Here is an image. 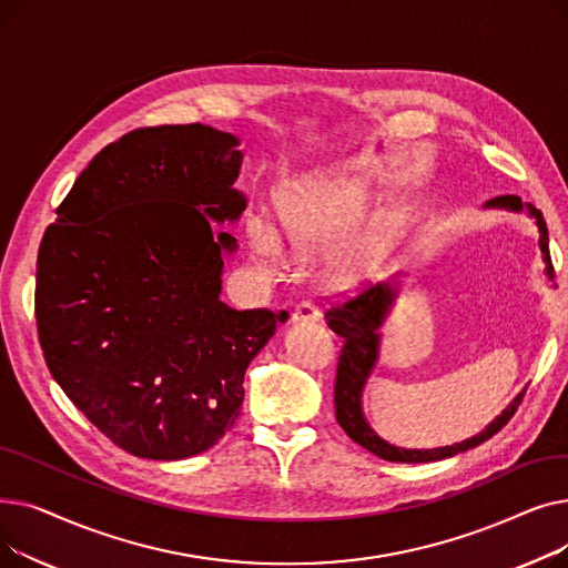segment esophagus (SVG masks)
Returning <instances> with one entry per match:
<instances>
[{
  "mask_svg": "<svg viewBox=\"0 0 568 568\" xmlns=\"http://www.w3.org/2000/svg\"><path fill=\"white\" fill-rule=\"evenodd\" d=\"M292 320L294 322H317L320 320V308L311 300L300 302V304L294 306V311H292Z\"/></svg>",
  "mask_w": 568,
  "mask_h": 568,
  "instance_id": "esophagus-1",
  "label": "esophagus"
}]
</instances>
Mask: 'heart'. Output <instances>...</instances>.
Wrapping results in <instances>:
<instances>
[{
    "label": "heart",
    "instance_id": "1",
    "mask_svg": "<svg viewBox=\"0 0 568 568\" xmlns=\"http://www.w3.org/2000/svg\"><path fill=\"white\" fill-rule=\"evenodd\" d=\"M362 200L349 184L338 179H317L290 191L281 206V223L285 234L294 244L322 242V239H336L347 232L359 219ZM251 244L260 260L268 266L283 264V248L276 232L260 216L248 221ZM382 230H375L368 239L371 248L382 246Z\"/></svg>",
    "mask_w": 568,
    "mask_h": 568
}]
</instances>
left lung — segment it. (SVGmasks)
I'll use <instances>...</instances> for the list:
<instances>
[{"label":"left lung","mask_w":568,"mask_h":568,"mask_svg":"<svg viewBox=\"0 0 568 568\" xmlns=\"http://www.w3.org/2000/svg\"><path fill=\"white\" fill-rule=\"evenodd\" d=\"M486 206H499V209H509V212H523V200L518 195H499L486 202ZM529 209V216L536 219V225H539V246L544 253L546 262V274L552 281V262H550V248H548V227L544 221V214L539 209L525 204ZM398 294L396 281H386L377 283L375 287L362 290L359 294L349 296V300L326 308L324 320L329 324V329L336 332L343 338V347L338 354V368H336V384H334V407H336V422L341 428L364 449L371 454L392 460V463H433L442 458H452L456 454H463L467 449H474L481 442L490 439L495 433H499L506 424L511 422V416L516 414L523 396L514 398V403L506 407L497 419L481 430L479 435H474L471 439H465L460 444L452 446H439V449H400V446H394L389 442H384L375 430L368 426L362 412V392L364 384L377 362V349H379V334L377 329L382 326L386 313L392 311L394 302Z\"/></svg>","instance_id":"obj_1"}]
</instances>
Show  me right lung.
I'll use <instances>...</instances> for the list:
<instances>
[{
  "label": "right lung",
  "instance_id": "1",
  "mask_svg": "<svg viewBox=\"0 0 568 568\" xmlns=\"http://www.w3.org/2000/svg\"><path fill=\"white\" fill-rule=\"evenodd\" d=\"M239 140L204 124L135 129L89 161L37 260L48 371L112 444L138 458L197 456L234 426L244 373L287 311H234L216 223L246 197Z\"/></svg>",
  "mask_w": 568,
  "mask_h": 568
}]
</instances>
